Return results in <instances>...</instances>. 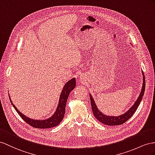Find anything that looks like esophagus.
<instances>
[{"instance_id":"esophagus-1","label":"esophagus","mask_w":155,"mask_h":155,"mask_svg":"<svg viewBox=\"0 0 155 155\" xmlns=\"http://www.w3.org/2000/svg\"><path fill=\"white\" fill-rule=\"evenodd\" d=\"M80 78L81 79V80H84V76H82V77H80Z\"/></svg>"}]
</instances>
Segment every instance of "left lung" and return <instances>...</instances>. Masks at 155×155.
Wrapping results in <instances>:
<instances>
[{"label":"left lung","mask_w":155,"mask_h":155,"mask_svg":"<svg viewBox=\"0 0 155 155\" xmlns=\"http://www.w3.org/2000/svg\"><path fill=\"white\" fill-rule=\"evenodd\" d=\"M143 74V86L142 89L140 92V96H139L136 102L134 103V104L132 106L128 111H126L125 113L121 115H119L118 117H114V116H107L105 114H103L100 110L97 109V107L95 103V101L92 96V95L90 94V102H91V106H92V111L94 113V115L96 118L97 120L100 121V122H102L103 124H105L108 126H117L124 124L127 120L133 116L134 113L136 111V110L138 107L139 105H140V102L141 101L142 97L143 96V94L145 92V75L143 72L142 71Z\"/></svg>","instance_id":"obj_1"}]
</instances>
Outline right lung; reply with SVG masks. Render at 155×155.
Here are the masks:
<instances>
[{
	"mask_svg": "<svg viewBox=\"0 0 155 155\" xmlns=\"http://www.w3.org/2000/svg\"><path fill=\"white\" fill-rule=\"evenodd\" d=\"M75 86H76V80H75V78L71 79L70 81H69L66 83L61 91L60 96H59V100L58 105V107L56 108L55 113L51 115V117L48 118L43 119V120H35V119L30 118L24 115V114H22L19 111V110L15 107V106L12 104V101L11 100L10 96L9 97L10 100L12 103V105H13L14 108L16 110V112L18 113V114H19V116L21 117V118L26 123L36 128H50L59 124V123H60L63 120L65 113V106L67 99H68L70 92L74 88Z\"/></svg>",
	"mask_w": 155,
	"mask_h": 155,
	"instance_id": "obj_1",
	"label": "right lung"
}]
</instances>
